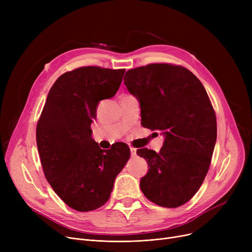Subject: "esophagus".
<instances>
[{
	"label": "esophagus",
	"instance_id": "34e87169",
	"mask_svg": "<svg viewBox=\"0 0 252 252\" xmlns=\"http://www.w3.org/2000/svg\"><path fill=\"white\" fill-rule=\"evenodd\" d=\"M130 155H131V157H135L137 155V149L136 148H133V147L130 148Z\"/></svg>",
	"mask_w": 252,
	"mask_h": 252
}]
</instances>
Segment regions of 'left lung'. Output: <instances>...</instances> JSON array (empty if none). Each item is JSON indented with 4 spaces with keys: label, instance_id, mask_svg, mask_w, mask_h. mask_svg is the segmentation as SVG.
<instances>
[{
    "label": "left lung",
    "instance_id": "left-lung-1",
    "mask_svg": "<svg viewBox=\"0 0 252 252\" xmlns=\"http://www.w3.org/2000/svg\"><path fill=\"white\" fill-rule=\"evenodd\" d=\"M124 83L141 104L142 126L162 130L156 153L142 148L149 170L141 179L144 195L174 208L188 202L202 185L217 141V117L207 93L189 69L152 63L126 71Z\"/></svg>",
    "mask_w": 252,
    "mask_h": 252
}]
</instances>
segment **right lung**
Returning <instances> with one entry per match:
<instances>
[{"label":"right lung","mask_w":252,"mask_h":252,"mask_svg":"<svg viewBox=\"0 0 252 252\" xmlns=\"http://www.w3.org/2000/svg\"><path fill=\"white\" fill-rule=\"evenodd\" d=\"M125 71L84 66L63 73L52 86L37 121L36 145L45 177L77 211L107 202L116 176L129 159L126 144L102 150L91 129L98 103L116 94Z\"/></svg>","instance_id":"right-lung-1"}]
</instances>
